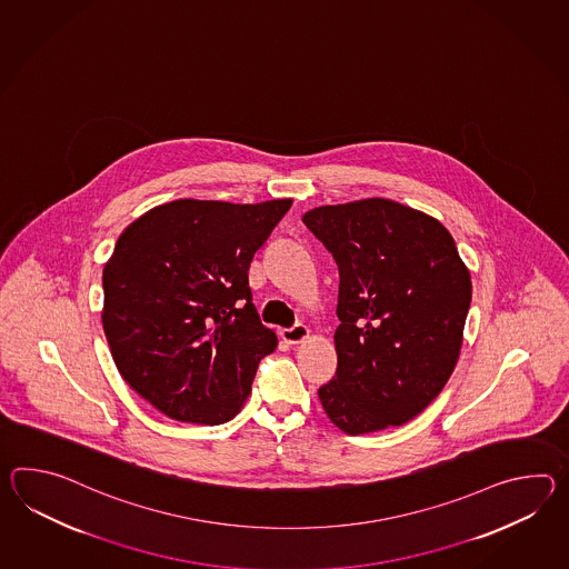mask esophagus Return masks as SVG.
Returning <instances> with one entry per match:
<instances>
[{
	"label": "esophagus",
	"instance_id": "34e87169",
	"mask_svg": "<svg viewBox=\"0 0 569 569\" xmlns=\"http://www.w3.org/2000/svg\"><path fill=\"white\" fill-rule=\"evenodd\" d=\"M310 337V329L306 325H293L291 329L281 330V339L290 345H298Z\"/></svg>",
	"mask_w": 569,
	"mask_h": 569
}]
</instances>
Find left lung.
Wrapping results in <instances>:
<instances>
[{
	"label": "left lung",
	"instance_id": "1",
	"mask_svg": "<svg viewBox=\"0 0 569 569\" xmlns=\"http://www.w3.org/2000/svg\"><path fill=\"white\" fill-rule=\"evenodd\" d=\"M339 266L337 376L318 390L347 435L400 427L451 378L471 302L469 269L432 216L386 198L302 216Z\"/></svg>",
	"mask_w": 569,
	"mask_h": 569
}]
</instances>
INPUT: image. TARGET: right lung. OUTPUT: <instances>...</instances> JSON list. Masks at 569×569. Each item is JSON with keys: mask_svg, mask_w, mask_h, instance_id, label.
I'll return each instance as SVG.
<instances>
[{"mask_svg": "<svg viewBox=\"0 0 569 569\" xmlns=\"http://www.w3.org/2000/svg\"><path fill=\"white\" fill-rule=\"evenodd\" d=\"M291 200L161 203L124 228L103 267L101 325L120 376L164 417L222 425L278 337L249 267Z\"/></svg>", "mask_w": 569, "mask_h": 569, "instance_id": "1", "label": "right lung"}]
</instances>
